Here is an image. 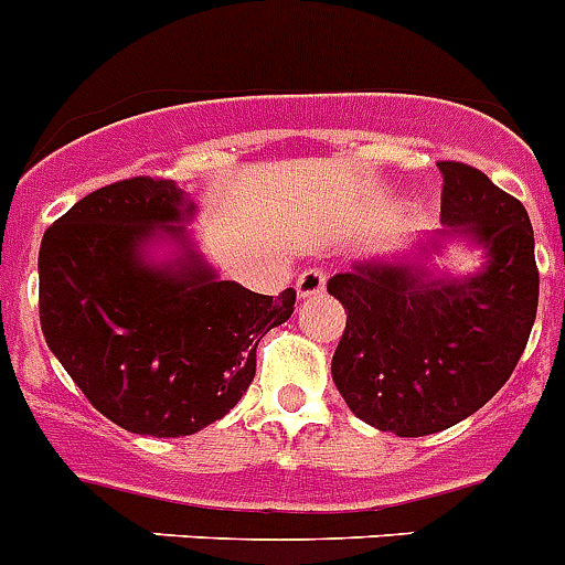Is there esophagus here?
I'll use <instances>...</instances> for the list:
<instances>
[{"mask_svg":"<svg viewBox=\"0 0 565 565\" xmlns=\"http://www.w3.org/2000/svg\"><path fill=\"white\" fill-rule=\"evenodd\" d=\"M322 291H326V271H322V268H306V271L297 277V294H300L302 300L317 297V294Z\"/></svg>","mask_w":565,"mask_h":565,"instance_id":"esophagus-1","label":"esophagus"}]
</instances>
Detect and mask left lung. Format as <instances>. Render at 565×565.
<instances>
[{
	"mask_svg": "<svg viewBox=\"0 0 565 565\" xmlns=\"http://www.w3.org/2000/svg\"><path fill=\"white\" fill-rule=\"evenodd\" d=\"M437 168L446 225L437 236L480 245L483 268L434 277L423 259H371L329 279L349 315L331 360L337 392L360 420L397 437L437 434L483 408L512 377L537 317L540 274L523 202L471 166Z\"/></svg>",
	"mask_w": 565,
	"mask_h": 565,
	"instance_id": "1",
	"label": "left lung"
}]
</instances>
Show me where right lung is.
<instances>
[{
    "label": "right lung",
    "instance_id": "right-lung-1",
    "mask_svg": "<svg viewBox=\"0 0 565 565\" xmlns=\"http://www.w3.org/2000/svg\"><path fill=\"white\" fill-rule=\"evenodd\" d=\"M191 216L177 182L131 177L79 200L42 236L47 349L125 431L185 437L225 417L254 380L259 340L294 315V288L265 297L216 277L188 243ZM153 242L181 250L153 264Z\"/></svg>",
    "mask_w": 565,
    "mask_h": 565
}]
</instances>
